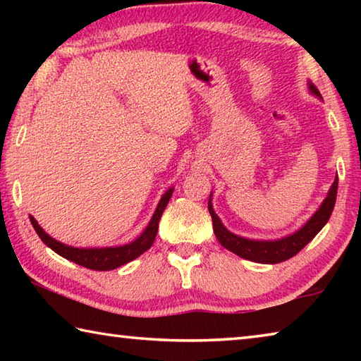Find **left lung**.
<instances>
[{"label":"left lung","instance_id":"1","mask_svg":"<svg viewBox=\"0 0 361 361\" xmlns=\"http://www.w3.org/2000/svg\"><path fill=\"white\" fill-rule=\"evenodd\" d=\"M307 89L310 94L322 99L319 89H317L312 82H307ZM336 195H338V175H336L326 197L323 199V202L320 204L314 215L310 216L301 228L293 232V234L280 237V239L276 240L247 239V237L237 235L234 232H231L221 223V219H219L215 210H213L212 194L209 199V212L212 215L213 231H215L216 239L226 250L235 253L243 259L261 262V264H277V262L293 258V256L301 252V250L319 234L323 226L328 223L329 216H331L336 204Z\"/></svg>","mask_w":361,"mask_h":361}]
</instances>
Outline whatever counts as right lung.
<instances>
[{
    "label": "right lung",
    "instance_id": "1",
    "mask_svg": "<svg viewBox=\"0 0 361 361\" xmlns=\"http://www.w3.org/2000/svg\"><path fill=\"white\" fill-rule=\"evenodd\" d=\"M172 194H173V188H169L167 191L164 192L161 200H159V204L154 210V215H152L148 226H146L142 234H140L133 242L126 243V245H119V247L76 248L71 245H65V243L59 242L54 239V237L49 235L33 216H30V221H32L36 234L39 235V239L44 242L52 252L63 256L65 259L76 262V264L82 267L92 269V271H113V269L124 266L127 262L138 258L140 255H143L146 250L151 248L157 235L159 219H161L164 210H166Z\"/></svg>",
    "mask_w": 361,
    "mask_h": 361
}]
</instances>
